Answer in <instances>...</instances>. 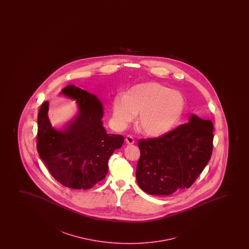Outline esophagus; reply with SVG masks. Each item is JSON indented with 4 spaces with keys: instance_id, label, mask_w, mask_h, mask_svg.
Returning <instances> with one entry per match:
<instances>
[{
    "instance_id": "esophagus-1",
    "label": "esophagus",
    "mask_w": 249,
    "mask_h": 249,
    "mask_svg": "<svg viewBox=\"0 0 249 249\" xmlns=\"http://www.w3.org/2000/svg\"><path fill=\"white\" fill-rule=\"evenodd\" d=\"M125 141H126V143L127 144H133L135 142V140L133 139V137L131 136V135H127L126 137V139H125Z\"/></svg>"
}]
</instances>
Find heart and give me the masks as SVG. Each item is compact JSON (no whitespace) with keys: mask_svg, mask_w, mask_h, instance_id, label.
<instances>
[{"mask_svg":"<svg viewBox=\"0 0 249 249\" xmlns=\"http://www.w3.org/2000/svg\"><path fill=\"white\" fill-rule=\"evenodd\" d=\"M184 109L185 99L180 92L157 82L141 83L113 99V123L123 129L140 112V131L147 136L158 137L177 125Z\"/></svg>","mask_w":249,"mask_h":249,"instance_id":"b5f03b06","label":"heart"}]
</instances>
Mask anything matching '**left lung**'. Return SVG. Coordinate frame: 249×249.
Wrapping results in <instances>:
<instances>
[{
    "label": "left lung",
    "mask_w": 249,
    "mask_h": 249,
    "mask_svg": "<svg viewBox=\"0 0 249 249\" xmlns=\"http://www.w3.org/2000/svg\"><path fill=\"white\" fill-rule=\"evenodd\" d=\"M213 125L192 114L189 123L156 139L140 140L137 183L148 194L191 187L211 158Z\"/></svg>",
    "instance_id": "left-lung-1"
}]
</instances>
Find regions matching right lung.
Listing matches in <instances>:
<instances>
[{
    "instance_id": "add662e5",
    "label": "right lung",
    "mask_w": 249,
    "mask_h": 249,
    "mask_svg": "<svg viewBox=\"0 0 249 249\" xmlns=\"http://www.w3.org/2000/svg\"><path fill=\"white\" fill-rule=\"evenodd\" d=\"M74 99L78 113L62 129L48 119V101L38 113L37 151L56 180L66 187L88 190L108 174V160L122 147V135L106 133L103 126L104 107L97 96L74 85L62 89Z\"/></svg>"
}]
</instances>
